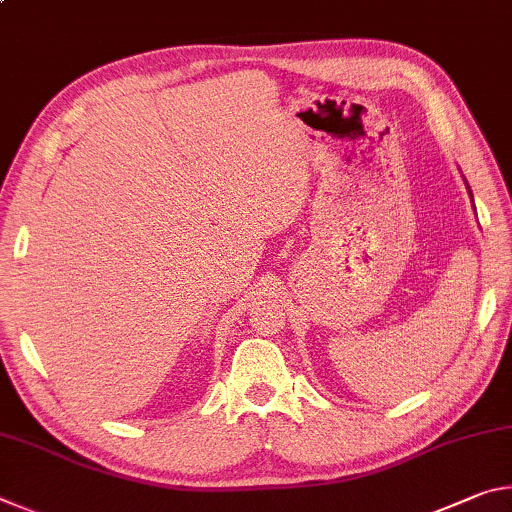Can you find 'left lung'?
Here are the masks:
<instances>
[{
    "label": "left lung",
    "mask_w": 512,
    "mask_h": 512,
    "mask_svg": "<svg viewBox=\"0 0 512 512\" xmlns=\"http://www.w3.org/2000/svg\"><path fill=\"white\" fill-rule=\"evenodd\" d=\"M470 196H472V194H470Z\"/></svg>",
    "instance_id": "obj_1"
}]
</instances>
